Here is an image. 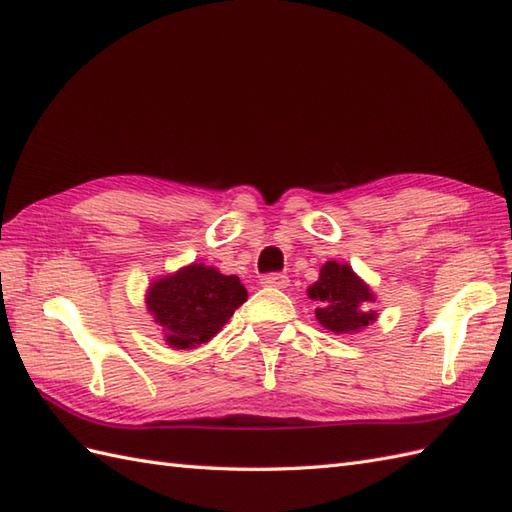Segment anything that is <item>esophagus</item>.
<instances>
[{"label": "esophagus", "instance_id": "obj_1", "mask_svg": "<svg viewBox=\"0 0 512 512\" xmlns=\"http://www.w3.org/2000/svg\"><path fill=\"white\" fill-rule=\"evenodd\" d=\"M288 275H281V272H270V275L261 277V285H266V288H288Z\"/></svg>", "mask_w": 512, "mask_h": 512}]
</instances>
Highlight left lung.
I'll return each instance as SVG.
<instances>
[{
    "instance_id": "8db88e82",
    "label": "left lung",
    "mask_w": 512,
    "mask_h": 512,
    "mask_svg": "<svg viewBox=\"0 0 512 512\" xmlns=\"http://www.w3.org/2000/svg\"><path fill=\"white\" fill-rule=\"evenodd\" d=\"M307 292L318 301V323L334 334H351L375 320L373 294L347 264L327 261L320 268V279Z\"/></svg>"
}]
</instances>
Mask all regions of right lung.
Returning <instances> with one entry per match:
<instances>
[{"label":"right lung","mask_w":512,"mask_h":512,"mask_svg":"<svg viewBox=\"0 0 512 512\" xmlns=\"http://www.w3.org/2000/svg\"><path fill=\"white\" fill-rule=\"evenodd\" d=\"M246 296L235 275L227 277L216 268L194 264L152 283L148 310L165 327L172 347L192 349L216 336Z\"/></svg>","instance_id":"right-lung-1"}]
</instances>
